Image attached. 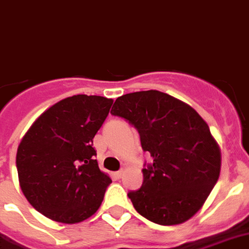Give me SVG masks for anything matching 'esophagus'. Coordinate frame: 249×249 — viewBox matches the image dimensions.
<instances>
[{
    "mask_svg": "<svg viewBox=\"0 0 249 249\" xmlns=\"http://www.w3.org/2000/svg\"><path fill=\"white\" fill-rule=\"evenodd\" d=\"M112 175H114V178H115V179H121V178H122V175H123V171H122V170H121V171L114 172Z\"/></svg>",
    "mask_w": 249,
    "mask_h": 249,
    "instance_id": "34e87169",
    "label": "esophagus"
}]
</instances>
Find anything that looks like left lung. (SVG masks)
<instances>
[{"label": "left lung", "instance_id": "1", "mask_svg": "<svg viewBox=\"0 0 249 249\" xmlns=\"http://www.w3.org/2000/svg\"><path fill=\"white\" fill-rule=\"evenodd\" d=\"M135 127L152 163L143 184L127 196L143 217L160 226L188 220L201 208L220 175L221 154L210 127L191 106L157 90L117 98L111 108Z\"/></svg>", "mask_w": 249, "mask_h": 249}]
</instances>
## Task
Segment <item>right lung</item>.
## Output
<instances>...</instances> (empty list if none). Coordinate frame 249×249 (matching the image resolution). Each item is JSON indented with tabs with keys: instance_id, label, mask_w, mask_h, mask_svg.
<instances>
[{
	"instance_id": "add662e5",
	"label": "right lung",
	"mask_w": 249,
	"mask_h": 249,
	"mask_svg": "<svg viewBox=\"0 0 249 249\" xmlns=\"http://www.w3.org/2000/svg\"><path fill=\"white\" fill-rule=\"evenodd\" d=\"M112 99L72 95L33 123L17 150L23 195L38 212L66 224L86 220L102 204L110 177L98 167L92 139Z\"/></svg>"
}]
</instances>
